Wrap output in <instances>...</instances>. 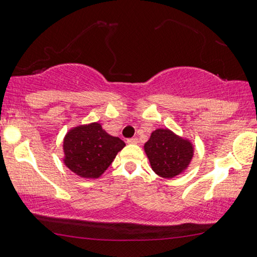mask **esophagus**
<instances>
[{
    "instance_id": "34e87169",
    "label": "esophagus",
    "mask_w": 257,
    "mask_h": 257,
    "mask_svg": "<svg viewBox=\"0 0 257 257\" xmlns=\"http://www.w3.org/2000/svg\"><path fill=\"white\" fill-rule=\"evenodd\" d=\"M126 142H128V144H131V145H135V144H138V139L137 138L128 139V140H126Z\"/></svg>"
}]
</instances>
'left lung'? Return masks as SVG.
I'll list each match as a JSON object with an SVG mask.
<instances>
[{"instance_id": "1", "label": "left lung", "mask_w": 257, "mask_h": 257, "mask_svg": "<svg viewBox=\"0 0 257 257\" xmlns=\"http://www.w3.org/2000/svg\"><path fill=\"white\" fill-rule=\"evenodd\" d=\"M151 168L163 178H174L187 170L193 159V144L170 129H156L145 144Z\"/></svg>"}]
</instances>
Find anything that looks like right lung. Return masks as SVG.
Masks as SVG:
<instances>
[{
    "mask_svg": "<svg viewBox=\"0 0 257 257\" xmlns=\"http://www.w3.org/2000/svg\"><path fill=\"white\" fill-rule=\"evenodd\" d=\"M124 146V142L107 134L98 122L78 125L64 137L63 162L80 177L98 178Z\"/></svg>",
    "mask_w": 257,
    "mask_h": 257,
    "instance_id": "1",
    "label": "right lung"
}]
</instances>
